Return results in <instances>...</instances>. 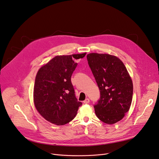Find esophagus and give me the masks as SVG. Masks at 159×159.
Here are the masks:
<instances>
[{"instance_id": "obj_1", "label": "esophagus", "mask_w": 159, "mask_h": 159, "mask_svg": "<svg viewBox=\"0 0 159 159\" xmlns=\"http://www.w3.org/2000/svg\"><path fill=\"white\" fill-rule=\"evenodd\" d=\"M84 103L85 104L89 103V99H88V98H86V99L84 101Z\"/></svg>"}]
</instances>
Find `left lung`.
<instances>
[{"mask_svg": "<svg viewBox=\"0 0 159 159\" xmlns=\"http://www.w3.org/2000/svg\"><path fill=\"white\" fill-rule=\"evenodd\" d=\"M87 59L100 90V99L94 105L95 114L105 123H116L131 107L133 92L131 76L115 56L90 53Z\"/></svg>", "mask_w": 159, "mask_h": 159, "instance_id": "8db88e82", "label": "left lung"}]
</instances>
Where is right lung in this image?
<instances>
[{"label":"right lung","instance_id":"obj_1","mask_svg":"<svg viewBox=\"0 0 159 159\" xmlns=\"http://www.w3.org/2000/svg\"><path fill=\"white\" fill-rule=\"evenodd\" d=\"M86 53L56 56L38 70L33 100L38 112L46 121L64 125L73 120L82 103L75 96L71 77Z\"/></svg>","mask_w":159,"mask_h":159}]
</instances>
